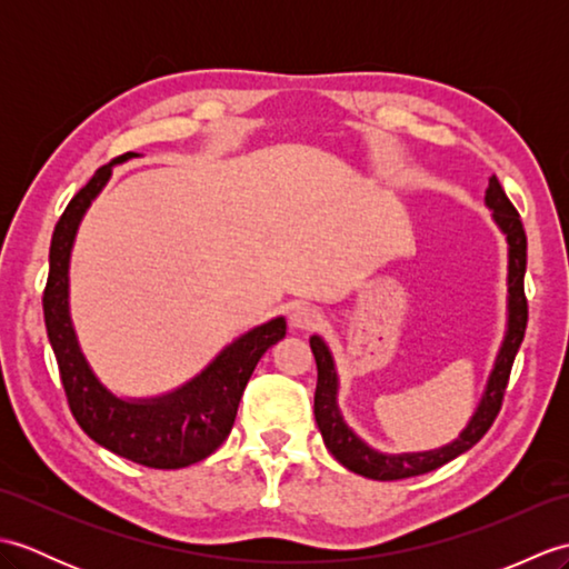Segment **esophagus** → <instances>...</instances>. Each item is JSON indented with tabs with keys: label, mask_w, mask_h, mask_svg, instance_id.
<instances>
[{
	"label": "esophagus",
	"mask_w": 569,
	"mask_h": 569,
	"mask_svg": "<svg viewBox=\"0 0 569 569\" xmlns=\"http://www.w3.org/2000/svg\"><path fill=\"white\" fill-rule=\"evenodd\" d=\"M288 320H291V328L296 330H312L322 320V316L318 308H312L308 303H296L291 312H288Z\"/></svg>",
	"instance_id": "esophagus-1"
}]
</instances>
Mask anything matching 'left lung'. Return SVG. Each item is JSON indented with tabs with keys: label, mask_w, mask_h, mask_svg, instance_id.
Listing matches in <instances>:
<instances>
[{
	"label": "left lung",
	"mask_w": 569,
	"mask_h": 569,
	"mask_svg": "<svg viewBox=\"0 0 569 569\" xmlns=\"http://www.w3.org/2000/svg\"><path fill=\"white\" fill-rule=\"evenodd\" d=\"M487 208L491 210V220L497 222L501 234L509 244V273H506V332L501 347L493 359V367L489 371V379L481 393L475 413L467 420L462 432L457 435L452 442L435 450L422 452H398L389 455L381 450H373L369 442H365L359 435L347 426V420L340 410V373L335 367V357L328 342L320 335L310 337V349L316 355L318 365V386H316V422L322 432L325 447L335 455L337 462L347 467L355 475H361L367 479L379 481H393L406 477H418L426 471L438 469L450 462L457 455L467 452L469 447H475L485 432L491 428L493 418H497L501 408V398L509 383V373L513 367V359L518 347L523 342L526 322H528V303L523 296V276H526V232L521 224L511 200L506 198V192L499 183L497 176L489 178V188L485 196Z\"/></svg>",
	"instance_id": "1"
}]
</instances>
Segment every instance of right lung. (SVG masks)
Wrapping results in <instances>:
<instances>
[{"label":"right lung","mask_w":569,"mask_h":569,"mask_svg":"<svg viewBox=\"0 0 569 569\" xmlns=\"http://www.w3.org/2000/svg\"><path fill=\"white\" fill-rule=\"evenodd\" d=\"M131 156L137 153H124L122 159L102 166L68 202L56 224L43 291L46 332L80 428L104 450L131 462L153 469H180L200 462L224 442L253 367L266 349L283 340L286 318H271L239 335L208 367L173 391L127 398L107 389L84 357L70 316V253L84 212L112 178V168Z\"/></svg>","instance_id":"obj_1"}]
</instances>
